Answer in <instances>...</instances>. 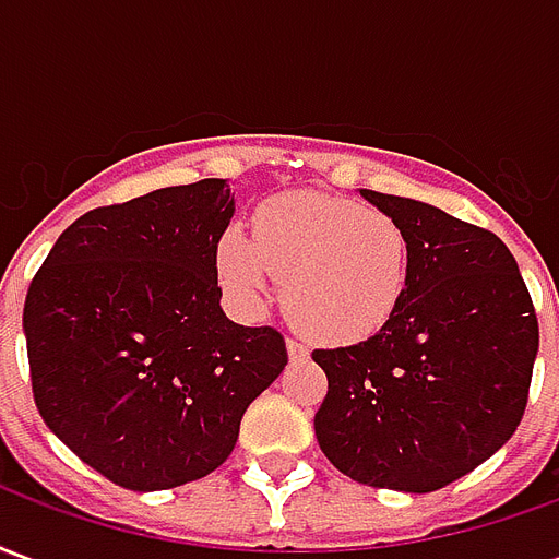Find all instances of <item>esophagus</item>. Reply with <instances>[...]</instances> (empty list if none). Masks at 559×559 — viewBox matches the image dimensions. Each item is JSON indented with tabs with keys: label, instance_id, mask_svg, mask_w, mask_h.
Instances as JSON below:
<instances>
[{
	"label": "esophagus",
	"instance_id": "34e87169",
	"mask_svg": "<svg viewBox=\"0 0 559 559\" xmlns=\"http://www.w3.org/2000/svg\"><path fill=\"white\" fill-rule=\"evenodd\" d=\"M287 356H290L293 362H299V359H305V356H308V347H305L302 341L287 338Z\"/></svg>",
	"mask_w": 559,
	"mask_h": 559
}]
</instances>
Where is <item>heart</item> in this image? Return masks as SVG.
<instances>
[{
    "instance_id": "1",
    "label": "heart",
    "mask_w": 559,
    "mask_h": 559,
    "mask_svg": "<svg viewBox=\"0 0 559 559\" xmlns=\"http://www.w3.org/2000/svg\"><path fill=\"white\" fill-rule=\"evenodd\" d=\"M215 266L245 311H260L278 278L308 338L359 344L399 311L411 239L392 215L347 197L284 194L260 209L254 239L236 227L221 236Z\"/></svg>"
}]
</instances>
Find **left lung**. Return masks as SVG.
I'll use <instances>...</instances> for the list:
<instances>
[{"instance_id":"obj_1","label":"left lung","mask_w":559,"mask_h":559,"mask_svg":"<svg viewBox=\"0 0 559 559\" xmlns=\"http://www.w3.org/2000/svg\"><path fill=\"white\" fill-rule=\"evenodd\" d=\"M411 239V278L374 338L314 350L329 392L317 443L371 488L428 493L467 476L515 433L539 323L512 251L443 209L359 188Z\"/></svg>"}]
</instances>
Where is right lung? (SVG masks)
Wrapping results in <instances>:
<instances>
[{"label": "right lung", "mask_w": 559, "mask_h": 559, "mask_svg": "<svg viewBox=\"0 0 559 559\" xmlns=\"http://www.w3.org/2000/svg\"><path fill=\"white\" fill-rule=\"evenodd\" d=\"M233 212L227 179L92 209L26 293L38 413L122 488L164 491L221 467L248 404L287 365L281 332L221 308L215 251Z\"/></svg>", "instance_id": "obj_1"}]
</instances>
